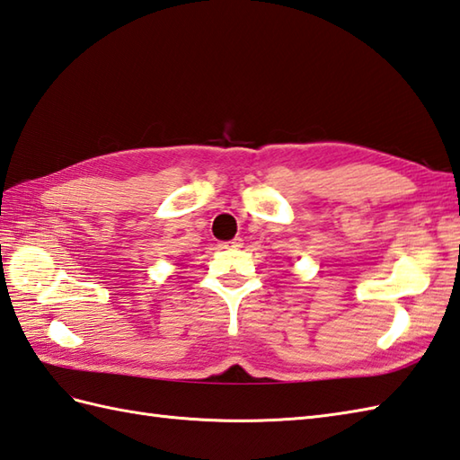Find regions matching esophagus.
I'll return each instance as SVG.
<instances>
[{
	"mask_svg": "<svg viewBox=\"0 0 460 460\" xmlns=\"http://www.w3.org/2000/svg\"><path fill=\"white\" fill-rule=\"evenodd\" d=\"M219 247H221V249H239V247H243V239H241V237H234L233 241L221 243Z\"/></svg>",
	"mask_w": 460,
	"mask_h": 460,
	"instance_id": "obj_1",
	"label": "esophagus"
}]
</instances>
